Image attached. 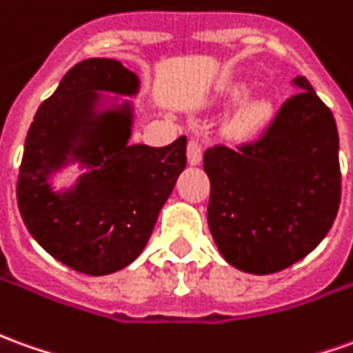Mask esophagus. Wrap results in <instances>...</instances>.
I'll use <instances>...</instances> for the list:
<instances>
[{
	"label": "esophagus",
	"mask_w": 353,
	"mask_h": 353,
	"mask_svg": "<svg viewBox=\"0 0 353 353\" xmlns=\"http://www.w3.org/2000/svg\"><path fill=\"white\" fill-rule=\"evenodd\" d=\"M187 160H189L191 166H199L201 160H203V146L195 139L189 141V145H187Z\"/></svg>",
	"instance_id": "obj_1"
}]
</instances>
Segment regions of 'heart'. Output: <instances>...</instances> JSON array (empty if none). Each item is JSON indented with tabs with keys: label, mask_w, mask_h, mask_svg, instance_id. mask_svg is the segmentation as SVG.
Here are the masks:
<instances>
[{
	"label": "heart",
	"mask_w": 353,
	"mask_h": 353,
	"mask_svg": "<svg viewBox=\"0 0 353 353\" xmlns=\"http://www.w3.org/2000/svg\"><path fill=\"white\" fill-rule=\"evenodd\" d=\"M249 92L251 90L247 85H234L228 90L226 96L230 102H243ZM272 116H274V102L270 98L267 96L251 98L232 116L228 123V135L236 141L253 139L272 121Z\"/></svg>",
	"instance_id": "obj_1"
}]
</instances>
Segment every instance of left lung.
Returning <instances> with one entry per match:
<instances>
[{
	"mask_svg": "<svg viewBox=\"0 0 353 353\" xmlns=\"http://www.w3.org/2000/svg\"><path fill=\"white\" fill-rule=\"evenodd\" d=\"M265 135L203 157L208 228L220 255L249 274L292 267L325 239L340 205L338 129L305 77Z\"/></svg>",
	"mask_w": 353,
	"mask_h": 353,
	"instance_id": "obj_1",
	"label": "left lung"
}]
</instances>
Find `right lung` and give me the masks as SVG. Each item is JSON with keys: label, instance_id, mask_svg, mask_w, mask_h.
Segmentation results:
<instances>
[{"label": "right lung", "instance_id": "1", "mask_svg": "<svg viewBox=\"0 0 353 353\" xmlns=\"http://www.w3.org/2000/svg\"><path fill=\"white\" fill-rule=\"evenodd\" d=\"M141 79L121 61L90 57L69 69L28 129L17 183L25 226L77 272L112 274L148 243L187 164V137L168 146L131 145ZM114 96L112 97L111 94ZM71 165L75 184L53 185Z\"/></svg>", "mask_w": 353, "mask_h": 353}]
</instances>
